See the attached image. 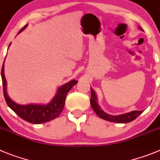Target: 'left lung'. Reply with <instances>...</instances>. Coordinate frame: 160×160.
Masks as SVG:
<instances>
[{
    "label": "left lung",
    "instance_id": "8db88e82",
    "mask_svg": "<svg viewBox=\"0 0 160 160\" xmlns=\"http://www.w3.org/2000/svg\"><path fill=\"white\" fill-rule=\"evenodd\" d=\"M138 28L139 29L143 31L141 27H138ZM91 92H92L90 98L91 106H92L94 111L95 112V114L100 118L103 119V120L108 121V122H115V123H128V122H132L134 119L137 118L143 112V110H133V111L125 113V114H119V115H111V114H109L106 113L105 111H103L102 109L100 107V106L98 105V97H97L95 91L92 88V87H91Z\"/></svg>",
    "mask_w": 160,
    "mask_h": 160
}]
</instances>
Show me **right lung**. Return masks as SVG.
<instances>
[{"label": "right lung", "mask_w": 160, "mask_h": 160, "mask_svg": "<svg viewBox=\"0 0 160 160\" xmlns=\"http://www.w3.org/2000/svg\"><path fill=\"white\" fill-rule=\"evenodd\" d=\"M28 27L25 25L18 34L23 31ZM17 34V35H18ZM11 45V43L9 44ZM1 78H2L4 96L8 107L23 120L33 124H42L53 120L59 116L61 112L65 107V102L68 92L77 83V80H72L68 83L58 88L56 95L52 100L46 104L31 103L27 105H22L15 102L8 95L7 92V80L4 77V65L3 63L1 68Z\"/></svg>", "instance_id": "1"}]
</instances>
